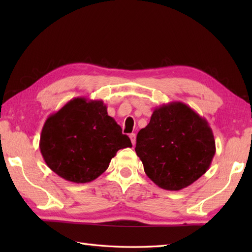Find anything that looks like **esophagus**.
<instances>
[{"label": "esophagus", "mask_w": 252, "mask_h": 252, "mask_svg": "<svg viewBox=\"0 0 252 252\" xmlns=\"http://www.w3.org/2000/svg\"><path fill=\"white\" fill-rule=\"evenodd\" d=\"M130 138H131L132 145H135V143H136V135L134 134V133H132V134H130Z\"/></svg>", "instance_id": "1"}]
</instances>
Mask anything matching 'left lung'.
Listing matches in <instances>:
<instances>
[{
  "label": "left lung",
  "instance_id": "8db88e82",
  "mask_svg": "<svg viewBox=\"0 0 252 252\" xmlns=\"http://www.w3.org/2000/svg\"><path fill=\"white\" fill-rule=\"evenodd\" d=\"M135 152L155 184L180 190L210 168L216 141L205 118L186 104L172 101L155 108L151 121L137 133Z\"/></svg>",
  "mask_w": 252,
  "mask_h": 252
}]
</instances>
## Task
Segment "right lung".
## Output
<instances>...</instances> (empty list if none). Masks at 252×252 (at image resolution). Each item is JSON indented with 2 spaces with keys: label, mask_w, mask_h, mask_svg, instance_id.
Returning <instances> with one entry per match:
<instances>
[{
  "label": "right lung",
  "mask_w": 252,
  "mask_h": 252,
  "mask_svg": "<svg viewBox=\"0 0 252 252\" xmlns=\"http://www.w3.org/2000/svg\"><path fill=\"white\" fill-rule=\"evenodd\" d=\"M132 147L103 100L76 97L47 118L40 151L53 172L72 183H89L108 168L119 149Z\"/></svg>",
  "instance_id": "add662e5"
}]
</instances>
